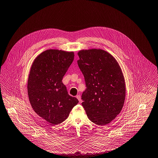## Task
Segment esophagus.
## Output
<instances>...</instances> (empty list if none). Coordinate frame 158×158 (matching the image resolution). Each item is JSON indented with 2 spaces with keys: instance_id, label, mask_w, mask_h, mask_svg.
Returning <instances> with one entry per match:
<instances>
[{
  "instance_id": "34e87169",
  "label": "esophagus",
  "mask_w": 158,
  "mask_h": 158,
  "mask_svg": "<svg viewBox=\"0 0 158 158\" xmlns=\"http://www.w3.org/2000/svg\"><path fill=\"white\" fill-rule=\"evenodd\" d=\"M76 98L78 99L79 102L81 103V95H77L76 96Z\"/></svg>"
}]
</instances>
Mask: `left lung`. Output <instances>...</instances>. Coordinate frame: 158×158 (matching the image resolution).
Returning a JSON list of instances; mask_svg holds the SVG:
<instances>
[{
	"mask_svg": "<svg viewBox=\"0 0 158 158\" xmlns=\"http://www.w3.org/2000/svg\"><path fill=\"white\" fill-rule=\"evenodd\" d=\"M77 55L87 87L82 105L92 122L100 126L109 124L120 113L125 101L121 68L110 53L102 49L81 50Z\"/></svg>",
	"mask_w": 158,
	"mask_h": 158,
	"instance_id": "1",
	"label": "left lung"
}]
</instances>
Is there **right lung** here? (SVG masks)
Here are the masks:
<instances>
[{
	"mask_svg": "<svg viewBox=\"0 0 158 158\" xmlns=\"http://www.w3.org/2000/svg\"><path fill=\"white\" fill-rule=\"evenodd\" d=\"M73 52L47 50L34 60L27 81L34 111L52 125L66 119L78 100L70 96L62 79L74 60Z\"/></svg>",
	"mask_w": 158,
	"mask_h": 158,
	"instance_id": "right-lung-1",
	"label": "right lung"
}]
</instances>
